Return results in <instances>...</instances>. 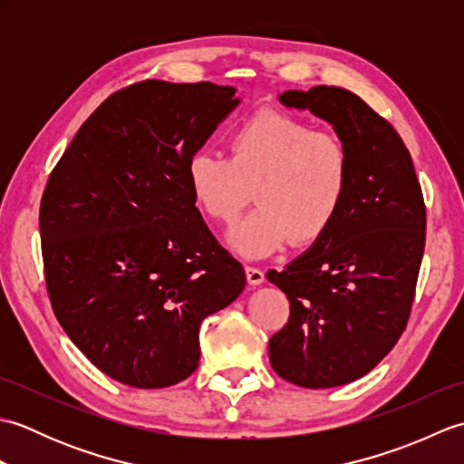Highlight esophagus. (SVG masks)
Here are the masks:
<instances>
[{
    "mask_svg": "<svg viewBox=\"0 0 464 464\" xmlns=\"http://www.w3.org/2000/svg\"><path fill=\"white\" fill-rule=\"evenodd\" d=\"M245 273H247V281L251 287H257V285L265 281L263 271L259 267H253V265H247V267H245Z\"/></svg>",
    "mask_w": 464,
    "mask_h": 464,
    "instance_id": "obj_1",
    "label": "esophagus"
}]
</instances>
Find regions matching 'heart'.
Segmentation results:
<instances>
[{"label": "heart", "mask_w": 464, "mask_h": 464, "mask_svg": "<svg viewBox=\"0 0 464 464\" xmlns=\"http://www.w3.org/2000/svg\"><path fill=\"white\" fill-rule=\"evenodd\" d=\"M229 157L195 151L187 185L209 219L231 225L255 187L259 207L229 233V245L257 259L319 241L343 209L351 185V153L339 135L314 131L301 117L259 110L229 133Z\"/></svg>", "instance_id": "heart-1"}]
</instances>
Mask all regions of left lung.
I'll list each match as a JSON object with an SVG mask.
<instances>
[{"mask_svg":"<svg viewBox=\"0 0 464 464\" xmlns=\"http://www.w3.org/2000/svg\"><path fill=\"white\" fill-rule=\"evenodd\" d=\"M279 102L333 125L349 147L351 185L331 229L283 271L267 273L291 304L269 359L299 387H341L377 367L407 327L427 209L405 143L359 95L317 85Z\"/></svg>","mask_w":464,"mask_h":464,"instance_id":"8db88e82","label":"left lung"}]
</instances>
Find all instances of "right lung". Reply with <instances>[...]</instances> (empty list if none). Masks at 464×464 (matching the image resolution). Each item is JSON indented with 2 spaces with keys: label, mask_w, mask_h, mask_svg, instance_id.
<instances>
[{
  "label": "right lung",
  "mask_w": 464,
  "mask_h": 464,
  "mask_svg": "<svg viewBox=\"0 0 464 464\" xmlns=\"http://www.w3.org/2000/svg\"><path fill=\"white\" fill-rule=\"evenodd\" d=\"M239 105L235 87L133 83L97 107L39 207L45 285L67 337L107 377L163 389L199 364V327L245 289L185 167Z\"/></svg>",
  "instance_id": "obj_1"
}]
</instances>
